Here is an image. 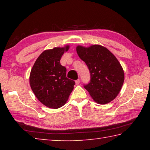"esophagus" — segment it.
<instances>
[{
    "instance_id": "34e87169",
    "label": "esophagus",
    "mask_w": 150,
    "mask_h": 150,
    "mask_svg": "<svg viewBox=\"0 0 150 150\" xmlns=\"http://www.w3.org/2000/svg\"><path fill=\"white\" fill-rule=\"evenodd\" d=\"M79 83H80V80L79 79H77L75 81V83H76V85H79Z\"/></svg>"
}]
</instances>
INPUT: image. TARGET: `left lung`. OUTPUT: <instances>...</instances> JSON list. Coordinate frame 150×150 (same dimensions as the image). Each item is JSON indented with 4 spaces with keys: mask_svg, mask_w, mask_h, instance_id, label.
<instances>
[{
    "mask_svg": "<svg viewBox=\"0 0 150 150\" xmlns=\"http://www.w3.org/2000/svg\"><path fill=\"white\" fill-rule=\"evenodd\" d=\"M77 52L89 70L90 82L84 87L93 100L104 105L115 99L124 80L123 69L115 55L100 45H78Z\"/></svg>",
    "mask_w": 150,
    "mask_h": 150,
    "instance_id": "left-lung-1",
    "label": "left lung"
}]
</instances>
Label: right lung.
I'll list each match as a JSON object with an SVG mask.
<instances>
[{
	"mask_svg": "<svg viewBox=\"0 0 150 150\" xmlns=\"http://www.w3.org/2000/svg\"><path fill=\"white\" fill-rule=\"evenodd\" d=\"M69 46L45 50L35 61L30 72V84L38 99L51 108H58L67 102L75 85L66 77L65 67L60 59Z\"/></svg>",
	"mask_w": 150,
	"mask_h": 150,
	"instance_id": "right-lung-1",
	"label": "right lung"
}]
</instances>
